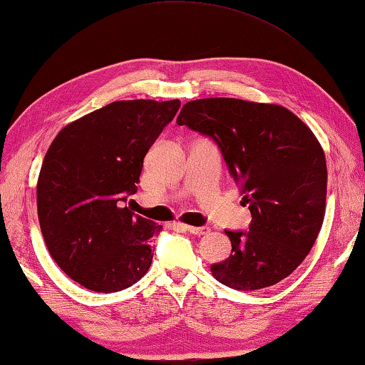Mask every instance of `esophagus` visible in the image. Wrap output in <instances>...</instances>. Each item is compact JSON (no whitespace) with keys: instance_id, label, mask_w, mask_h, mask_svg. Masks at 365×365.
I'll return each instance as SVG.
<instances>
[{"instance_id":"1","label":"esophagus","mask_w":365,"mask_h":365,"mask_svg":"<svg viewBox=\"0 0 365 365\" xmlns=\"http://www.w3.org/2000/svg\"><path fill=\"white\" fill-rule=\"evenodd\" d=\"M180 227L183 228V230L196 235V237H201V235L209 233V227H193V225H185V224H180Z\"/></svg>"}]
</instances>
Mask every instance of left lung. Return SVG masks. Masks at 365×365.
Masks as SVG:
<instances>
[{
    "instance_id": "obj_1",
    "label": "left lung",
    "mask_w": 365,
    "mask_h": 365,
    "mask_svg": "<svg viewBox=\"0 0 365 365\" xmlns=\"http://www.w3.org/2000/svg\"><path fill=\"white\" fill-rule=\"evenodd\" d=\"M177 123L215 140L251 211L248 232L225 230L232 252L211 265L214 279L243 292L287 279L325 215L327 163L316 135L287 108L237 98L188 101Z\"/></svg>"
}]
</instances>
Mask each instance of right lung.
Returning a JSON list of instances; mask_svg holds the SVG:
<instances>
[{"label": "right lung", "mask_w": 365, "mask_h": 365, "mask_svg": "<svg viewBox=\"0 0 365 365\" xmlns=\"http://www.w3.org/2000/svg\"><path fill=\"white\" fill-rule=\"evenodd\" d=\"M180 101H114L61 130L36 182L40 228L67 277L98 293L132 287L150 269L160 225L123 206L143 159Z\"/></svg>", "instance_id": "obj_1"}]
</instances>
